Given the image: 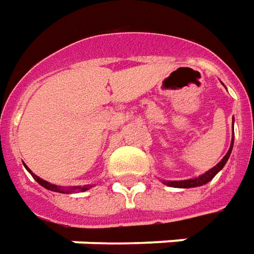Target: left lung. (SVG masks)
I'll return each instance as SVG.
<instances>
[{
  "instance_id": "8db88e82",
  "label": "left lung",
  "mask_w": 254,
  "mask_h": 254,
  "mask_svg": "<svg viewBox=\"0 0 254 254\" xmlns=\"http://www.w3.org/2000/svg\"><path fill=\"white\" fill-rule=\"evenodd\" d=\"M232 124H234V122H232ZM232 146H234V137H232L231 146L230 149H228V152H227V155L220 160V163L216 164L213 169H210L209 171H206L202 176H199V177L196 178H192V180H183V181H163V184L169 185V187H174V188H195V187H200V185L207 184L209 181H211L218 171L221 170L224 166H225V163H227V160H228V157H230L231 155Z\"/></svg>"
}]
</instances>
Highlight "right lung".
Returning <instances> with one entry per match:
<instances>
[{
  "label": "right lung",
  "instance_id": "add662e5",
  "mask_svg": "<svg viewBox=\"0 0 254 254\" xmlns=\"http://www.w3.org/2000/svg\"><path fill=\"white\" fill-rule=\"evenodd\" d=\"M26 169H27V167H26ZM27 170H29V169H27ZM31 176L36 178L37 183L40 184V185H43L44 188H47V190H54V192H61V193H69V192H84V190H90L91 188V185H85V187H71V188H61V187H58V185L50 184L48 181L43 180V178L37 177V176H34L33 173H31Z\"/></svg>",
  "mask_w": 254,
  "mask_h": 254
}]
</instances>
